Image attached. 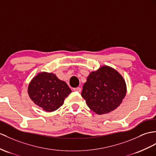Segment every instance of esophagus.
I'll list each match as a JSON object with an SVG mask.
<instances>
[{"instance_id": "esophagus-1", "label": "esophagus", "mask_w": 156, "mask_h": 156, "mask_svg": "<svg viewBox=\"0 0 156 156\" xmlns=\"http://www.w3.org/2000/svg\"><path fill=\"white\" fill-rule=\"evenodd\" d=\"M73 90L76 91V92L80 93L81 91V89L80 88V87H76V88H73Z\"/></svg>"}]
</instances>
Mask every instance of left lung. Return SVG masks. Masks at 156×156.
Returning <instances> with one entry per match:
<instances>
[{"instance_id": "1", "label": "left lung", "mask_w": 156, "mask_h": 156, "mask_svg": "<svg viewBox=\"0 0 156 156\" xmlns=\"http://www.w3.org/2000/svg\"><path fill=\"white\" fill-rule=\"evenodd\" d=\"M126 92V81L119 72L103 66L89 73L83 85L81 96L90 110L101 115L119 107Z\"/></svg>"}]
</instances>
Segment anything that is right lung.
I'll return each mask as SVG.
<instances>
[{
	"instance_id": "right-lung-1",
	"label": "right lung",
	"mask_w": 156,
	"mask_h": 156,
	"mask_svg": "<svg viewBox=\"0 0 156 156\" xmlns=\"http://www.w3.org/2000/svg\"><path fill=\"white\" fill-rule=\"evenodd\" d=\"M71 93L67 83L56 75L40 72L30 81L28 95L34 103L46 112H54L63 105L64 100Z\"/></svg>"
}]
</instances>
